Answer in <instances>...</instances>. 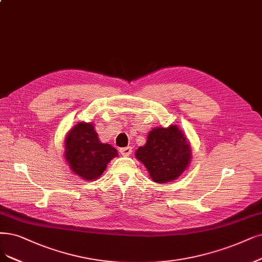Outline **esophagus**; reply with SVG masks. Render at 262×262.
<instances>
[{
    "instance_id": "1",
    "label": "esophagus",
    "mask_w": 262,
    "mask_h": 262,
    "mask_svg": "<svg viewBox=\"0 0 262 262\" xmlns=\"http://www.w3.org/2000/svg\"><path fill=\"white\" fill-rule=\"evenodd\" d=\"M120 153L124 157H128L129 154L132 153V147H125V148H121L120 149Z\"/></svg>"
}]
</instances>
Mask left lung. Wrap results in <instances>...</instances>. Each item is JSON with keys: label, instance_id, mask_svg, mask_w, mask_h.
<instances>
[{"label": "left lung", "instance_id": "1", "mask_svg": "<svg viewBox=\"0 0 262 262\" xmlns=\"http://www.w3.org/2000/svg\"><path fill=\"white\" fill-rule=\"evenodd\" d=\"M136 158L147 167L154 182L165 183L177 179L191 159L190 144L176 125L153 128L147 143L136 151Z\"/></svg>", "mask_w": 262, "mask_h": 262}]
</instances>
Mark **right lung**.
<instances>
[{
  "label": "right lung",
  "instance_id": "1",
  "mask_svg": "<svg viewBox=\"0 0 262 262\" xmlns=\"http://www.w3.org/2000/svg\"><path fill=\"white\" fill-rule=\"evenodd\" d=\"M64 157L74 173L85 180L98 178L118 151L101 143L93 124L79 123L68 133Z\"/></svg>",
  "mask_w": 262,
  "mask_h": 262
}]
</instances>
